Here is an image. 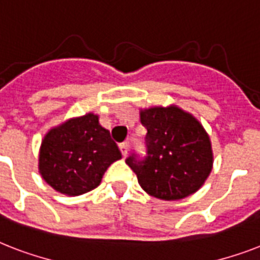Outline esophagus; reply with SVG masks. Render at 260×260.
<instances>
[{
    "instance_id": "34e87169",
    "label": "esophagus",
    "mask_w": 260,
    "mask_h": 260,
    "mask_svg": "<svg viewBox=\"0 0 260 260\" xmlns=\"http://www.w3.org/2000/svg\"><path fill=\"white\" fill-rule=\"evenodd\" d=\"M129 143L128 142H124V143H121V144H120V151H121V154H122V156H124V158H125L126 155H128V151H129Z\"/></svg>"
}]
</instances>
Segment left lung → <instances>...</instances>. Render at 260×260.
Wrapping results in <instances>:
<instances>
[{"label": "left lung", "mask_w": 260, "mask_h": 260, "mask_svg": "<svg viewBox=\"0 0 260 260\" xmlns=\"http://www.w3.org/2000/svg\"><path fill=\"white\" fill-rule=\"evenodd\" d=\"M140 120L147 128L146 155L125 159L139 185L166 201L196 193L213 165L209 136L201 124L177 106L143 110Z\"/></svg>", "instance_id": "obj_1"}]
</instances>
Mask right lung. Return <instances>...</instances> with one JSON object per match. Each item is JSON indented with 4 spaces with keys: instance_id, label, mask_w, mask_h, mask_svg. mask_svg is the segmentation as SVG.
<instances>
[{
    "instance_id": "right-lung-1",
    "label": "right lung",
    "mask_w": 260,
    "mask_h": 260,
    "mask_svg": "<svg viewBox=\"0 0 260 260\" xmlns=\"http://www.w3.org/2000/svg\"><path fill=\"white\" fill-rule=\"evenodd\" d=\"M121 159L110 132L89 113L51 129L42 143L39 170L56 191L79 196L95 189L106 169Z\"/></svg>"
}]
</instances>
